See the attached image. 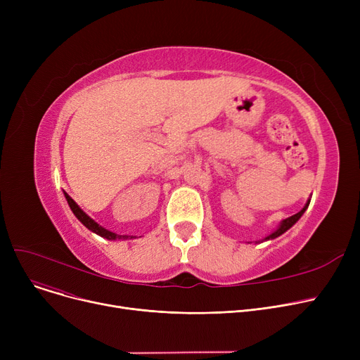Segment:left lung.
Masks as SVG:
<instances>
[{
	"label": "left lung",
	"mask_w": 360,
	"mask_h": 360,
	"mask_svg": "<svg viewBox=\"0 0 360 360\" xmlns=\"http://www.w3.org/2000/svg\"><path fill=\"white\" fill-rule=\"evenodd\" d=\"M309 202H311V200H308L307 201V204L304 205V209H302L299 213H296V214H293V216H290V217H288V219H285V220H281V223L278 224V228L274 231V232H271L270 235H267L266 238L264 239H261V240H255V243H261V242H264V240H270V239H276V238H278L280 235H283L285 233L286 231H289L292 226L302 217V214H304L305 212H307V209H308V205H309Z\"/></svg>",
	"instance_id": "obj_1"
}]
</instances>
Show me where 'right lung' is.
<instances>
[{"mask_svg": "<svg viewBox=\"0 0 360 360\" xmlns=\"http://www.w3.org/2000/svg\"><path fill=\"white\" fill-rule=\"evenodd\" d=\"M64 195H65V200H67V202H68V205H70L71 212L74 213V216L77 217V219L86 226V228H87L89 231H91L93 233H96V235H99V236H102V238H105V239H109V240H117V239L125 240V239L136 238V236H129V235H118V233H115V232H110V231L105 229L103 226H101L99 223L94 221L90 216H87V214L80 209L79 204L75 202L67 193H64Z\"/></svg>", "mask_w": 360, "mask_h": 360, "instance_id": "1", "label": "right lung"}]
</instances>
